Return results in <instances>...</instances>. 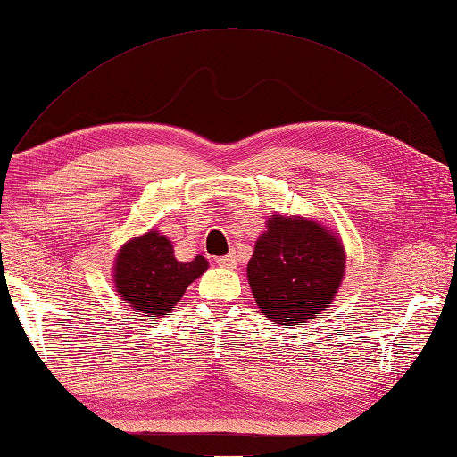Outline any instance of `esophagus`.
I'll list each match as a JSON object with an SVG mask.
<instances>
[{
    "mask_svg": "<svg viewBox=\"0 0 457 457\" xmlns=\"http://www.w3.org/2000/svg\"><path fill=\"white\" fill-rule=\"evenodd\" d=\"M220 266H226V268H236V264H237V256H236V253H229V254H226V256H220V259L216 261Z\"/></svg>",
    "mask_w": 457,
    "mask_h": 457,
    "instance_id": "obj_1",
    "label": "esophagus"
}]
</instances>
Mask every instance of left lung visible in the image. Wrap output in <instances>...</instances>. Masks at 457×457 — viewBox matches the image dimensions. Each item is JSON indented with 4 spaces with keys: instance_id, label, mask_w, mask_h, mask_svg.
<instances>
[{
    "instance_id": "8db88e82",
    "label": "left lung",
    "mask_w": 457,
    "mask_h": 457,
    "mask_svg": "<svg viewBox=\"0 0 457 457\" xmlns=\"http://www.w3.org/2000/svg\"><path fill=\"white\" fill-rule=\"evenodd\" d=\"M344 268V247L332 231L276 214L254 245L247 278L268 320L295 326L330 307Z\"/></svg>"
}]
</instances>
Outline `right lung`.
Wrapping results in <instances>:
<instances>
[{
  "label": "right lung",
  "instance_id": "right-lung-1",
  "mask_svg": "<svg viewBox=\"0 0 457 457\" xmlns=\"http://www.w3.org/2000/svg\"><path fill=\"white\" fill-rule=\"evenodd\" d=\"M208 268L204 256L179 262L173 245L158 231L129 241L117 254L115 287L120 297L145 317H162L183 297L185 289Z\"/></svg>",
  "mask_w": 457,
  "mask_h": 457
}]
</instances>
